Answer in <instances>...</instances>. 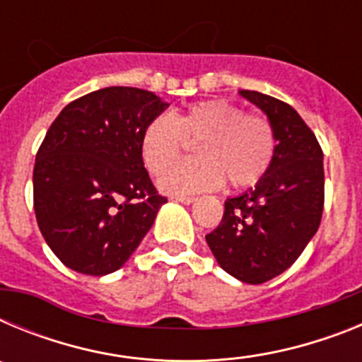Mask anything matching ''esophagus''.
<instances>
[{"label": "esophagus", "instance_id": "34e87169", "mask_svg": "<svg viewBox=\"0 0 362 362\" xmlns=\"http://www.w3.org/2000/svg\"><path fill=\"white\" fill-rule=\"evenodd\" d=\"M174 199L179 201V203L190 204V203H194V201H196V197H194V196H175Z\"/></svg>", "mask_w": 362, "mask_h": 362}]
</instances>
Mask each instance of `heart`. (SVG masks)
<instances>
[{
	"instance_id": "obj_1",
	"label": "heart",
	"mask_w": 362,
	"mask_h": 362,
	"mask_svg": "<svg viewBox=\"0 0 362 362\" xmlns=\"http://www.w3.org/2000/svg\"><path fill=\"white\" fill-rule=\"evenodd\" d=\"M197 142L200 159L171 168L182 157L186 141ZM277 152L274 124L264 116L246 114L226 99L190 105L172 116H156L143 130L141 153L150 174L170 194L209 190L225 179L233 188H250L270 172Z\"/></svg>"
}]
</instances>
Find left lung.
Returning <instances> with one entry per match:
<instances>
[{"label":"left lung","mask_w":362,"mask_h":362,"mask_svg":"<svg viewBox=\"0 0 362 362\" xmlns=\"http://www.w3.org/2000/svg\"><path fill=\"white\" fill-rule=\"evenodd\" d=\"M241 95L274 124L276 159L257 187L225 201L223 219L206 243L230 276L261 284L292 267L317 232L325 168L317 137L288 103L255 90Z\"/></svg>","instance_id":"1"}]
</instances>
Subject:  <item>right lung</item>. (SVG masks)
I'll use <instances>...</instances> for the list:
<instances>
[{
	"label": "right lung",
	"mask_w": 362,
	"mask_h": 362,
	"mask_svg": "<svg viewBox=\"0 0 362 362\" xmlns=\"http://www.w3.org/2000/svg\"><path fill=\"white\" fill-rule=\"evenodd\" d=\"M168 103L153 92L108 86L74 99L47 130L34 165V212L65 267L119 270L166 203L143 163L141 136Z\"/></svg>",
	"instance_id": "right-lung-1"
}]
</instances>
